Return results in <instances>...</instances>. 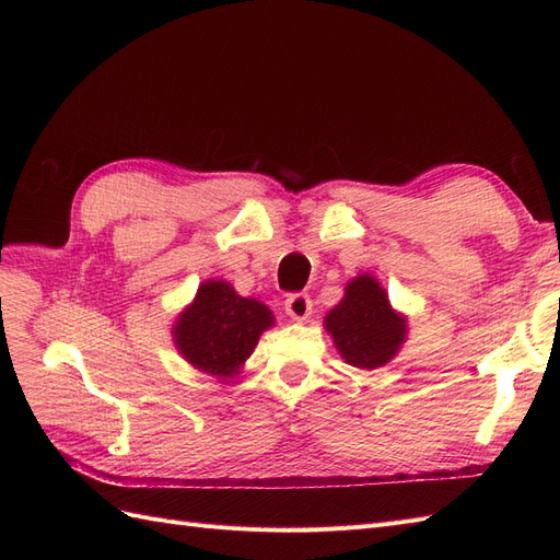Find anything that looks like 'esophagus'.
I'll return each mask as SVG.
<instances>
[{
  "label": "esophagus",
  "mask_w": 560,
  "mask_h": 560,
  "mask_svg": "<svg viewBox=\"0 0 560 560\" xmlns=\"http://www.w3.org/2000/svg\"><path fill=\"white\" fill-rule=\"evenodd\" d=\"M284 311H287V315H290V317L296 319V322L308 319V317H311V311H313L311 296H308V294H292V296H287Z\"/></svg>",
  "instance_id": "obj_1"
}]
</instances>
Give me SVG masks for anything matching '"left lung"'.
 Wrapping results in <instances>:
<instances>
[{
    "label": "left lung",
    "instance_id": "8db88e82",
    "mask_svg": "<svg viewBox=\"0 0 560 560\" xmlns=\"http://www.w3.org/2000/svg\"><path fill=\"white\" fill-rule=\"evenodd\" d=\"M325 327L341 358L366 371L393 360L406 338V317L389 306L381 282L366 273L346 284V296L327 313Z\"/></svg>",
    "mask_w": 560,
    "mask_h": 560
}]
</instances>
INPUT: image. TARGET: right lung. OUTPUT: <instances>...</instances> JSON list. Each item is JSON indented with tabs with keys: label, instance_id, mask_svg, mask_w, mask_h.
Listing matches in <instances>:
<instances>
[{
	"label": "right lung",
	"instance_id": "right-lung-1",
	"mask_svg": "<svg viewBox=\"0 0 560 560\" xmlns=\"http://www.w3.org/2000/svg\"><path fill=\"white\" fill-rule=\"evenodd\" d=\"M273 322V313L261 301L241 296L224 280H206L179 313L173 338L194 369L226 381L243 369L259 336Z\"/></svg>",
	"mask_w": 560,
	"mask_h": 560
}]
</instances>
